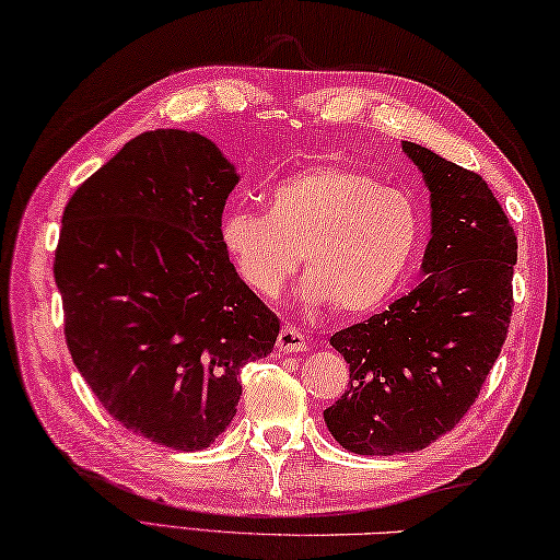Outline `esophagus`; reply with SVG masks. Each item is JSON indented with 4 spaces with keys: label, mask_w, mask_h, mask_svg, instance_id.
<instances>
[{
    "label": "esophagus",
    "mask_w": 560,
    "mask_h": 560,
    "mask_svg": "<svg viewBox=\"0 0 560 560\" xmlns=\"http://www.w3.org/2000/svg\"><path fill=\"white\" fill-rule=\"evenodd\" d=\"M277 349H279L281 353H299V351H305V349H307V339H305V335H303L301 329H295V327L287 325V327H283V329L279 331Z\"/></svg>",
    "instance_id": "34e87169"
}]
</instances>
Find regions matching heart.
Masks as SVG:
<instances>
[{"mask_svg":"<svg viewBox=\"0 0 560 560\" xmlns=\"http://www.w3.org/2000/svg\"><path fill=\"white\" fill-rule=\"evenodd\" d=\"M416 243L413 201L343 165L295 171L269 187L267 213L231 209L221 219V245L247 289L277 299L303 253L307 295L341 315L383 305Z\"/></svg>","mask_w":560,"mask_h":560,"instance_id":"obj_1","label":"heart"}]
</instances>
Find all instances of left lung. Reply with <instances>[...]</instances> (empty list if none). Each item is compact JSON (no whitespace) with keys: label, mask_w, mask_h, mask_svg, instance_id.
Returning a JSON list of instances; mask_svg holds the SVG:
<instances>
[{"label":"left lung","mask_w":560,"mask_h":560,"mask_svg":"<svg viewBox=\"0 0 560 560\" xmlns=\"http://www.w3.org/2000/svg\"><path fill=\"white\" fill-rule=\"evenodd\" d=\"M431 189L433 237L419 287L329 339L351 385L325 423L355 455L423 450L477 401L513 315L517 237L491 187L431 149L404 141Z\"/></svg>","instance_id":"obj_1"}]
</instances>
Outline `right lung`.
Listing matches in <instances>:
<instances>
[{
	"instance_id": "right-lung-1",
	"label": "right lung",
	"mask_w": 560,
	"mask_h": 560,
	"mask_svg": "<svg viewBox=\"0 0 560 560\" xmlns=\"http://www.w3.org/2000/svg\"><path fill=\"white\" fill-rule=\"evenodd\" d=\"M235 185L213 141L156 129L65 207L55 281L71 361L115 421L156 445L209 447L235 416L241 368L279 337L221 245Z\"/></svg>"
}]
</instances>
